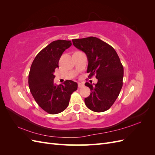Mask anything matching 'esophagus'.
Instances as JSON below:
<instances>
[{
  "label": "esophagus",
  "mask_w": 155,
  "mask_h": 155,
  "mask_svg": "<svg viewBox=\"0 0 155 155\" xmlns=\"http://www.w3.org/2000/svg\"><path fill=\"white\" fill-rule=\"evenodd\" d=\"M84 86V84L82 83H78V87L79 88H81Z\"/></svg>",
  "instance_id": "1"
}]
</instances>
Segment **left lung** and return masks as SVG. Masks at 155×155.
Listing matches in <instances>:
<instances>
[{
	"label": "left lung",
	"mask_w": 155,
	"mask_h": 155,
	"mask_svg": "<svg viewBox=\"0 0 155 155\" xmlns=\"http://www.w3.org/2000/svg\"><path fill=\"white\" fill-rule=\"evenodd\" d=\"M72 43L87 56L88 78L96 76L97 79L94 86L85 84L91 89V94L85 98L86 106L96 112L107 110L123 86L124 67L118 55L110 45L95 37L72 39Z\"/></svg>",
	"instance_id": "1"
}]
</instances>
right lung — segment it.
I'll return each instance as SVG.
<instances>
[{
  "label": "right lung",
  "instance_id": "add662e5",
  "mask_svg": "<svg viewBox=\"0 0 155 155\" xmlns=\"http://www.w3.org/2000/svg\"><path fill=\"white\" fill-rule=\"evenodd\" d=\"M71 45L70 41L51 42L36 55L30 68V92L39 106L50 114H58L66 109L71 94L78 88V83L71 80L65 81L64 85L54 84V73L59 67L61 56Z\"/></svg>",
  "mask_w": 155,
  "mask_h": 155
}]
</instances>
